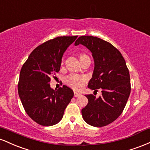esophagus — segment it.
<instances>
[{
	"instance_id": "34e87169",
	"label": "esophagus",
	"mask_w": 150,
	"mask_h": 150,
	"mask_svg": "<svg viewBox=\"0 0 150 150\" xmlns=\"http://www.w3.org/2000/svg\"><path fill=\"white\" fill-rule=\"evenodd\" d=\"M80 95H81L80 93H78V92H74V97H79V96H80Z\"/></svg>"
}]
</instances>
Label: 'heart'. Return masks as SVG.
<instances>
[{
  "instance_id": "b5f03b06",
  "label": "heart",
  "mask_w": 150,
  "mask_h": 150,
  "mask_svg": "<svg viewBox=\"0 0 150 150\" xmlns=\"http://www.w3.org/2000/svg\"><path fill=\"white\" fill-rule=\"evenodd\" d=\"M79 59H80V63H82L86 60H90V58L85 53H80L79 55ZM65 82L69 87L75 90H80L83 87L85 78L80 75H70L65 78Z\"/></svg>"
}]
</instances>
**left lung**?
<instances>
[{
  "label": "left lung",
  "mask_w": 150,
  "mask_h": 150,
  "mask_svg": "<svg viewBox=\"0 0 150 150\" xmlns=\"http://www.w3.org/2000/svg\"><path fill=\"white\" fill-rule=\"evenodd\" d=\"M85 46L92 53L94 68L88 87L101 89L96 98L87 94L88 104L82 109V118L89 125L103 127L118 118L124 109L130 90L129 70L120 51L103 39L92 36H82L75 45Z\"/></svg>",
  "instance_id": "8db88e82"
}]
</instances>
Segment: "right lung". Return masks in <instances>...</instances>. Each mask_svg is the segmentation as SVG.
<instances>
[{"label": "right lung", "mask_w": 150, "mask_h": 150, "mask_svg": "<svg viewBox=\"0 0 150 150\" xmlns=\"http://www.w3.org/2000/svg\"><path fill=\"white\" fill-rule=\"evenodd\" d=\"M77 37H58L47 41L37 46L22 65L18 94L25 111L38 124H57L73 97V91L68 87L54 90L49 82L51 75L60 70L63 53Z\"/></svg>", "instance_id": "right-lung-1"}]
</instances>
